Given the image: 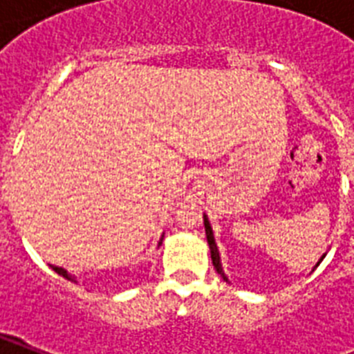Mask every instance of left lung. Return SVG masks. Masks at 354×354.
Instances as JSON below:
<instances>
[{"label": "left lung", "mask_w": 354, "mask_h": 354, "mask_svg": "<svg viewBox=\"0 0 354 354\" xmlns=\"http://www.w3.org/2000/svg\"><path fill=\"white\" fill-rule=\"evenodd\" d=\"M204 226H205V236H207V244H209V250H211V259H213V266H215L216 272H218V274L224 277V281H227L226 274H224V270H222L221 255H218V248H216L215 236H213V230H211V224H209V221H207V216H205V215H204ZM324 257H325V253H324ZM324 257L319 259L316 266H319V263L324 261Z\"/></svg>", "instance_id": "obj_1"}]
</instances>
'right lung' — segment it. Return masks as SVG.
<instances>
[{"instance_id": "right-lung-1", "label": "right lung", "mask_w": 354, "mask_h": 354, "mask_svg": "<svg viewBox=\"0 0 354 354\" xmlns=\"http://www.w3.org/2000/svg\"><path fill=\"white\" fill-rule=\"evenodd\" d=\"M161 241H163V239H161ZM160 244H161V242H160ZM51 268L55 270V272H57L58 275H62V277H66V279H69V281H75V277H73V275H69L68 272H66V270H64V268H60V266H53V264H51ZM75 283H77V281H75Z\"/></svg>"}]
</instances>
